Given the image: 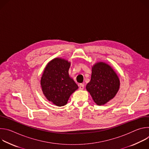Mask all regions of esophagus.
<instances>
[{"label":"esophagus","mask_w":149,"mask_h":149,"mask_svg":"<svg viewBox=\"0 0 149 149\" xmlns=\"http://www.w3.org/2000/svg\"><path fill=\"white\" fill-rule=\"evenodd\" d=\"M84 85L82 84H80L79 86V90H84Z\"/></svg>","instance_id":"34e87169"}]
</instances>
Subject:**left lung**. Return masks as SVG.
I'll use <instances>...</instances> for the list:
<instances>
[{"instance_id":"left-lung-1","label":"left lung","mask_w":149,"mask_h":149,"mask_svg":"<svg viewBox=\"0 0 149 149\" xmlns=\"http://www.w3.org/2000/svg\"><path fill=\"white\" fill-rule=\"evenodd\" d=\"M120 86L118 76L108 63L98 62L92 66L91 80L86 86V89L97 105H104L112 100L118 93Z\"/></svg>"}]
</instances>
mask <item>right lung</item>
<instances>
[{
    "label": "right lung",
    "instance_id": "obj_1",
    "mask_svg": "<svg viewBox=\"0 0 149 149\" xmlns=\"http://www.w3.org/2000/svg\"><path fill=\"white\" fill-rule=\"evenodd\" d=\"M71 62L55 58L46 65L40 79V87L47 99L61 107L67 104L71 95L78 87L69 75Z\"/></svg>",
    "mask_w": 149,
    "mask_h": 149
}]
</instances>
